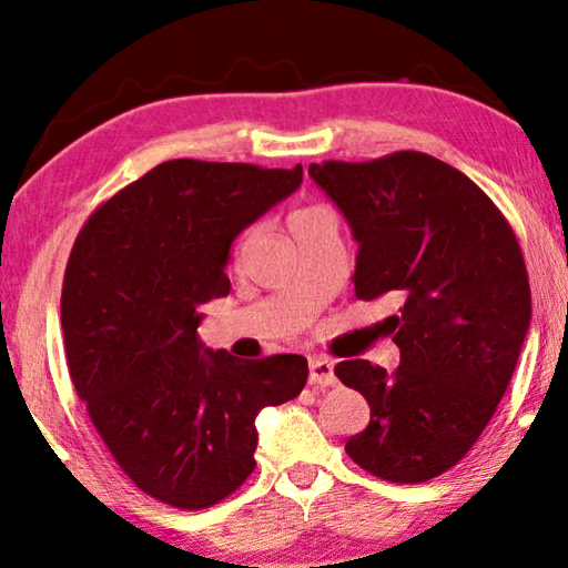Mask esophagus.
<instances>
[{
  "label": "esophagus",
  "mask_w": 568,
  "mask_h": 568,
  "mask_svg": "<svg viewBox=\"0 0 568 568\" xmlns=\"http://www.w3.org/2000/svg\"><path fill=\"white\" fill-rule=\"evenodd\" d=\"M335 371L333 361L327 357H312L310 361V386H335Z\"/></svg>",
  "instance_id": "34e87169"
}]
</instances>
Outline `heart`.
Here are the masks:
<instances>
[{
  "label": "heart",
  "instance_id": "1",
  "mask_svg": "<svg viewBox=\"0 0 568 568\" xmlns=\"http://www.w3.org/2000/svg\"><path fill=\"white\" fill-rule=\"evenodd\" d=\"M327 207H322V205H307V207H300V211H294L292 215H290V231L294 233L296 229H302L304 223L307 221H312L314 215H320V213H325Z\"/></svg>",
  "mask_w": 568,
  "mask_h": 568
}]
</instances>
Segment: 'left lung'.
Instances as JSON below:
<instances>
[{"mask_svg":"<svg viewBox=\"0 0 568 568\" xmlns=\"http://www.w3.org/2000/svg\"><path fill=\"white\" fill-rule=\"evenodd\" d=\"M310 174L361 243L357 300L398 302L383 320L396 373L343 361L371 422L345 452L378 479L416 485L473 449L508 390L530 325V284L508 217L467 174L424 152L325 160Z\"/></svg>","mask_w":568,"mask_h":568,"instance_id":"1","label":"left lung"}]
</instances>
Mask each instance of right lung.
I'll return each instance as SVG.
<instances>
[{
  "label": "right lung",
  "instance_id": "obj_1",
  "mask_svg": "<svg viewBox=\"0 0 568 568\" xmlns=\"http://www.w3.org/2000/svg\"><path fill=\"white\" fill-rule=\"evenodd\" d=\"M302 185L294 170L170 160L95 207L68 256V373L139 490L205 510L254 473L256 416L302 394L307 357L239 361L197 343V310L231 292L246 225Z\"/></svg>",
  "mask_w": 568,
  "mask_h": 568
}]
</instances>
